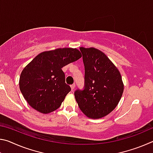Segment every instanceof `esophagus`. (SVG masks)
I'll return each instance as SVG.
<instances>
[{"label": "esophagus", "instance_id": "34e87169", "mask_svg": "<svg viewBox=\"0 0 153 153\" xmlns=\"http://www.w3.org/2000/svg\"><path fill=\"white\" fill-rule=\"evenodd\" d=\"M75 88H76V84H74L71 85V88L72 90H74L75 89Z\"/></svg>", "mask_w": 153, "mask_h": 153}]
</instances>
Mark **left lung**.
<instances>
[{"mask_svg":"<svg viewBox=\"0 0 153 153\" xmlns=\"http://www.w3.org/2000/svg\"><path fill=\"white\" fill-rule=\"evenodd\" d=\"M85 67V88L75 92L80 110L90 119L105 117L115 109L124 85L120 71L97 48L80 47Z\"/></svg>","mask_w":153,"mask_h":153,"instance_id":"1","label":"left lung"}]
</instances>
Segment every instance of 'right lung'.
<instances>
[{
	"mask_svg": "<svg viewBox=\"0 0 153 153\" xmlns=\"http://www.w3.org/2000/svg\"><path fill=\"white\" fill-rule=\"evenodd\" d=\"M82 57L77 48H59L38 55L23 69L19 88L29 105L43 114L61 105L71 88L62 68Z\"/></svg>",
	"mask_w": 153,
	"mask_h": 153,
	"instance_id": "1",
	"label": "right lung"
}]
</instances>
